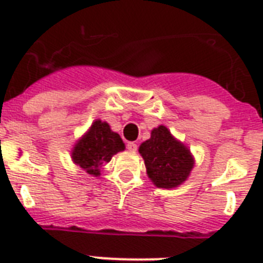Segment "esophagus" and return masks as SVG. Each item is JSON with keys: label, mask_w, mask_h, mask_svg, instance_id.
Masks as SVG:
<instances>
[{"label": "esophagus", "mask_w": 263, "mask_h": 263, "mask_svg": "<svg viewBox=\"0 0 263 263\" xmlns=\"http://www.w3.org/2000/svg\"><path fill=\"white\" fill-rule=\"evenodd\" d=\"M127 148H128V151L136 152V149H138V144H136L135 142H129L127 144Z\"/></svg>", "instance_id": "obj_1"}]
</instances>
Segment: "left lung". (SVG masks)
Returning a JSON list of instances; mask_svg holds the SVG:
<instances>
[{
    "label": "left lung",
    "mask_w": 263,
    "mask_h": 263,
    "mask_svg": "<svg viewBox=\"0 0 263 263\" xmlns=\"http://www.w3.org/2000/svg\"><path fill=\"white\" fill-rule=\"evenodd\" d=\"M144 159L147 176L159 189H175L189 179L195 159L184 143L175 138L165 125L151 131V138L139 147Z\"/></svg>",
    "instance_id": "left-lung-1"
}]
</instances>
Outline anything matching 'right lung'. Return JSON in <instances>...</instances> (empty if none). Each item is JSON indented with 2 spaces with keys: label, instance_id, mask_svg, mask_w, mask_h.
<instances>
[{
  "label": "right lung",
  "instance_id": "add662e5",
  "mask_svg": "<svg viewBox=\"0 0 263 263\" xmlns=\"http://www.w3.org/2000/svg\"><path fill=\"white\" fill-rule=\"evenodd\" d=\"M124 149L125 144L120 135L112 131L107 121L96 119L88 131L74 143L70 158L88 175L100 176L103 165Z\"/></svg>",
  "mask_w": 263,
  "mask_h": 263
}]
</instances>
